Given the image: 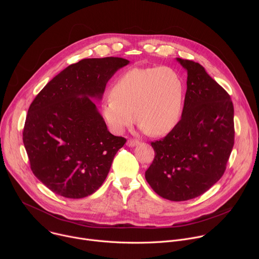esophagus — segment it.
Listing matches in <instances>:
<instances>
[{"mask_svg":"<svg viewBox=\"0 0 259 259\" xmlns=\"http://www.w3.org/2000/svg\"><path fill=\"white\" fill-rule=\"evenodd\" d=\"M126 144H127V146H129V147H133V146H135V145H138V144H139V141H138V140H135V139H128Z\"/></svg>","mask_w":259,"mask_h":259,"instance_id":"obj_1","label":"esophagus"}]
</instances>
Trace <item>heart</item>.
<instances>
[{"mask_svg": "<svg viewBox=\"0 0 259 259\" xmlns=\"http://www.w3.org/2000/svg\"><path fill=\"white\" fill-rule=\"evenodd\" d=\"M183 91V81L172 67L132 68L115 82L112 96L102 103V115L117 134L136 118L141 131L164 135L179 121Z\"/></svg>", "mask_w": 259, "mask_h": 259, "instance_id": "b5f03b06", "label": "heart"}]
</instances>
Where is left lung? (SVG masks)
<instances>
[{
	"mask_svg": "<svg viewBox=\"0 0 259 259\" xmlns=\"http://www.w3.org/2000/svg\"><path fill=\"white\" fill-rule=\"evenodd\" d=\"M188 72L181 120L152 142L155 159L145 179L162 198L187 201L201 196L224 175L234 146L231 96L198 62L176 58Z\"/></svg>",
	"mask_w": 259,
	"mask_h": 259,
	"instance_id": "left-lung-1",
	"label": "left lung"
}]
</instances>
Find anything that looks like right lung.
<instances>
[{"label":"right lung","instance_id":"obj_1","mask_svg":"<svg viewBox=\"0 0 259 259\" xmlns=\"http://www.w3.org/2000/svg\"><path fill=\"white\" fill-rule=\"evenodd\" d=\"M129 62L82 59L60 71L31 102L23 144L32 173L56 195L85 198L105 180L126 139L107 130L92 99L100 100L108 80Z\"/></svg>","mask_w":259,"mask_h":259}]
</instances>
